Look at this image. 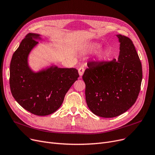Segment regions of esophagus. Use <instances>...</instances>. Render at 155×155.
Segmentation results:
<instances>
[{"label": "esophagus", "mask_w": 155, "mask_h": 155, "mask_svg": "<svg viewBox=\"0 0 155 155\" xmlns=\"http://www.w3.org/2000/svg\"><path fill=\"white\" fill-rule=\"evenodd\" d=\"M84 72V68H83V67H81L80 68H79L78 72H79V74L80 76L81 77V76L83 75Z\"/></svg>", "instance_id": "1"}]
</instances>
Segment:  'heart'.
<instances>
[{"label": "heart", "instance_id": "heart-1", "mask_svg": "<svg viewBox=\"0 0 155 155\" xmlns=\"http://www.w3.org/2000/svg\"><path fill=\"white\" fill-rule=\"evenodd\" d=\"M102 44L98 42H92L91 43H89L88 46H86V49L90 53H94L99 51L97 53L94 58L95 61L97 63H102L104 61H106L110 55V52L107 49H102V50L100 51V50L102 49Z\"/></svg>", "mask_w": 155, "mask_h": 155}]
</instances>
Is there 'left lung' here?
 I'll use <instances>...</instances> for the list:
<instances>
[{"mask_svg": "<svg viewBox=\"0 0 155 155\" xmlns=\"http://www.w3.org/2000/svg\"><path fill=\"white\" fill-rule=\"evenodd\" d=\"M116 36L120 43L117 60L90 62L83 76L88 107L102 117L126 112L135 104L140 90L142 65L135 46L127 37Z\"/></svg>", "mask_w": 155, "mask_h": 155, "instance_id": "obj_1", "label": "left lung"}]
</instances>
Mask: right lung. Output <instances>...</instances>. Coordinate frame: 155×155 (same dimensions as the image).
<instances>
[{"instance_id":"1","label":"right lung","mask_w":155,"mask_h":155,"mask_svg":"<svg viewBox=\"0 0 155 155\" xmlns=\"http://www.w3.org/2000/svg\"><path fill=\"white\" fill-rule=\"evenodd\" d=\"M40 34L29 33L14 53L10 64L9 84L16 101L38 116L54 113L62 104L67 92L79 78L74 68H60L52 64L39 71L29 66L28 56L42 41Z\"/></svg>"}]
</instances>
